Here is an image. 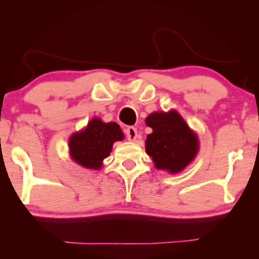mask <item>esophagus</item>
<instances>
[{
  "label": "esophagus",
  "instance_id": "1",
  "mask_svg": "<svg viewBox=\"0 0 259 259\" xmlns=\"http://www.w3.org/2000/svg\"><path fill=\"white\" fill-rule=\"evenodd\" d=\"M125 133H126L127 139H128L130 141H134V140L137 139V137H138L137 128H134V127H132V126L127 127V128L125 130Z\"/></svg>",
  "mask_w": 259,
  "mask_h": 259
}]
</instances>
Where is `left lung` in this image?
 <instances>
[{"label": "left lung", "mask_w": 259, "mask_h": 259, "mask_svg": "<svg viewBox=\"0 0 259 259\" xmlns=\"http://www.w3.org/2000/svg\"><path fill=\"white\" fill-rule=\"evenodd\" d=\"M146 125L153 132L146 139V153L158 169L171 173L183 171L199 150L197 134L176 111L155 112L147 116Z\"/></svg>", "instance_id": "obj_1"}]
</instances>
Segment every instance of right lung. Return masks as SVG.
Here are the masks:
<instances>
[{
	"label": "right lung",
	"mask_w": 259,
	"mask_h": 259,
	"mask_svg": "<svg viewBox=\"0 0 259 259\" xmlns=\"http://www.w3.org/2000/svg\"><path fill=\"white\" fill-rule=\"evenodd\" d=\"M123 139L116 122H104L92 119L86 128L69 138L70 158L86 168L100 169L102 161L111 153L113 144Z\"/></svg>",
	"instance_id": "right-lung-1"
}]
</instances>
